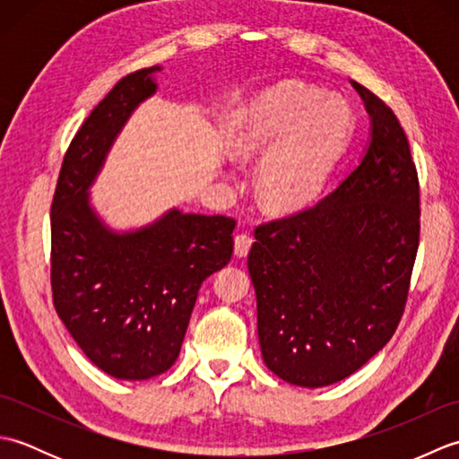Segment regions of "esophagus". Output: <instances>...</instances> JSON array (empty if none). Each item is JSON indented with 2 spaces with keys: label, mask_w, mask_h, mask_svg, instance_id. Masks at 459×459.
<instances>
[{
  "label": "esophagus",
  "mask_w": 459,
  "mask_h": 459,
  "mask_svg": "<svg viewBox=\"0 0 459 459\" xmlns=\"http://www.w3.org/2000/svg\"><path fill=\"white\" fill-rule=\"evenodd\" d=\"M252 235L248 230H242L238 232V235L235 237V255L237 256H247L250 252V247H252Z\"/></svg>",
  "instance_id": "obj_1"
}]
</instances>
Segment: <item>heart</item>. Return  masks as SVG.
Listing matches in <instances>:
<instances>
[{"mask_svg": "<svg viewBox=\"0 0 459 459\" xmlns=\"http://www.w3.org/2000/svg\"><path fill=\"white\" fill-rule=\"evenodd\" d=\"M349 120L351 106L341 94L284 81L248 106L232 135V150L248 158L278 144L260 165V197L272 209H298L324 187L339 158Z\"/></svg>", "mask_w": 459, "mask_h": 459, "instance_id": "1", "label": "heart"}]
</instances>
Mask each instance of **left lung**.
Returning <instances> with one entry per match:
<instances>
[{
	"label": "left lung",
	"mask_w": 459,
	"mask_h": 459,
	"mask_svg": "<svg viewBox=\"0 0 459 459\" xmlns=\"http://www.w3.org/2000/svg\"><path fill=\"white\" fill-rule=\"evenodd\" d=\"M373 122L357 168L324 199L262 222L248 255L272 373L317 388L353 375L401 324L420 242V183L394 112L353 82Z\"/></svg>",
	"instance_id": "obj_1"
}]
</instances>
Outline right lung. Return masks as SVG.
I'll use <instances>...</instances> for the list:
<instances>
[{
    "label": "right lung",
    "mask_w": 459,
    "mask_h": 459,
    "mask_svg": "<svg viewBox=\"0 0 459 459\" xmlns=\"http://www.w3.org/2000/svg\"><path fill=\"white\" fill-rule=\"evenodd\" d=\"M140 68L114 84L68 145L51 204L53 304L84 355L116 378L158 377L178 359L203 280L229 264L237 221L171 211L148 229L116 235L89 207L116 134L153 94Z\"/></svg>",
    "instance_id": "right-lung-1"
}]
</instances>
